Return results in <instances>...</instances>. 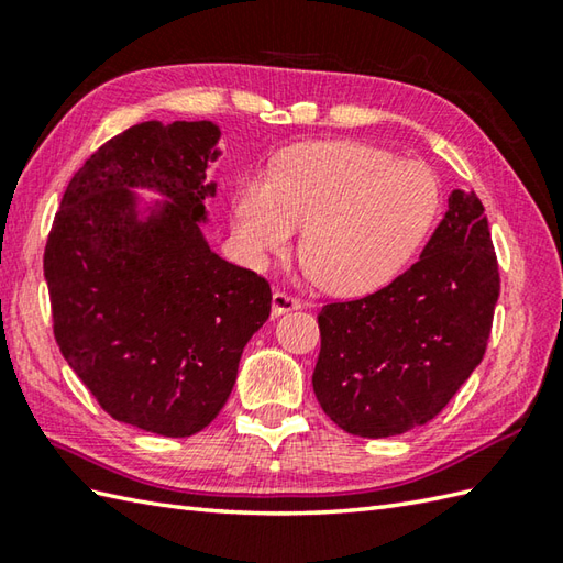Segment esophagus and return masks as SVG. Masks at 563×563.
I'll list each match as a JSON object with an SVG mask.
<instances>
[{"instance_id":"1","label":"esophagus","mask_w":563,"mask_h":563,"mask_svg":"<svg viewBox=\"0 0 563 563\" xmlns=\"http://www.w3.org/2000/svg\"><path fill=\"white\" fill-rule=\"evenodd\" d=\"M271 309H273V317H280V314L295 312V309H302V302L297 300V297L288 295V292L275 290L273 292V300H271Z\"/></svg>"}]
</instances>
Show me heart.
<instances>
[{
	"label": "heart",
	"mask_w": 563,
	"mask_h": 563,
	"mask_svg": "<svg viewBox=\"0 0 563 563\" xmlns=\"http://www.w3.org/2000/svg\"><path fill=\"white\" fill-rule=\"evenodd\" d=\"M440 188L421 162L353 140L305 142L271 176L239 184L232 214L242 254L261 266L302 227L305 271L333 295L373 292L397 278L435 222Z\"/></svg>",
	"instance_id": "obj_1"
}]
</instances>
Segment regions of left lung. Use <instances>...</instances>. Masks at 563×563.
Here are the masks:
<instances>
[{
  "label": "left lung",
  "instance_id": "left-lung-1",
  "mask_svg": "<svg viewBox=\"0 0 563 563\" xmlns=\"http://www.w3.org/2000/svg\"><path fill=\"white\" fill-rule=\"evenodd\" d=\"M500 292L482 200L457 188L409 271L353 302L321 307L317 401L361 438L428 423L482 363Z\"/></svg>",
  "mask_w": 563,
  "mask_h": 563
}]
</instances>
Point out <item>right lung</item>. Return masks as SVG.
I'll return each mask as SVG.
<instances>
[{
	"label": "right lung",
	"instance_id": "1",
	"mask_svg": "<svg viewBox=\"0 0 563 563\" xmlns=\"http://www.w3.org/2000/svg\"><path fill=\"white\" fill-rule=\"evenodd\" d=\"M220 135L212 121L128 128L71 176L45 244L67 365L115 421L166 438L214 421L271 314L268 283L202 234Z\"/></svg>",
	"mask_w": 563,
	"mask_h": 563
}]
</instances>
